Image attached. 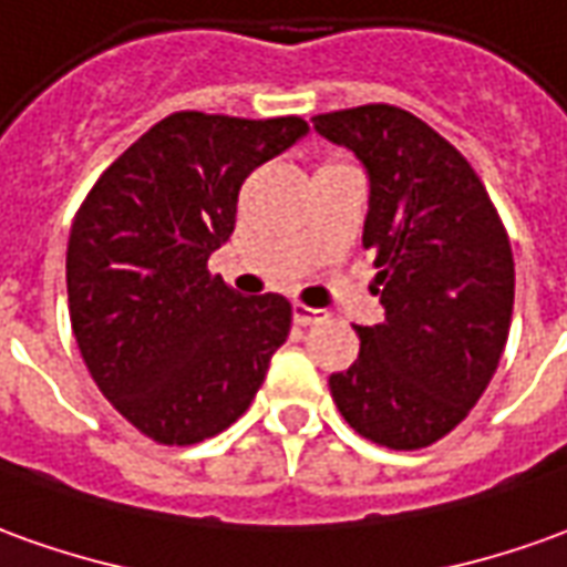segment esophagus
<instances>
[{"mask_svg":"<svg viewBox=\"0 0 567 567\" xmlns=\"http://www.w3.org/2000/svg\"><path fill=\"white\" fill-rule=\"evenodd\" d=\"M295 322L297 324H319V322H328V310H316V307H307V303H295Z\"/></svg>","mask_w":567,"mask_h":567,"instance_id":"obj_1","label":"esophagus"}]
</instances>
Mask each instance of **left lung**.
Returning a JSON list of instances; mask_svg holds the SVG:
<instances>
[{
	"instance_id": "8db88e82",
	"label": "left lung",
	"mask_w": 567,
	"mask_h": 567,
	"mask_svg": "<svg viewBox=\"0 0 567 567\" xmlns=\"http://www.w3.org/2000/svg\"><path fill=\"white\" fill-rule=\"evenodd\" d=\"M371 181L362 245L374 255L383 322L355 328L359 359L328 378L359 435L417 451L473 411L504 355L516 267L488 189L463 153L402 106L312 116Z\"/></svg>"
}]
</instances>
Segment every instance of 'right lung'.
Listing matches in <instances>:
<instances>
[{
  "label": "right lung",
  "mask_w": 567,
  "mask_h": 567,
  "mask_svg": "<svg viewBox=\"0 0 567 567\" xmlns=\"http://www.w3.org/2000/svg\"><path fill=\"white\" fill-rule=\"evenodd\" d=\"M300 116L172 113L79 205L66 297L97 390L159 445H196L243 417L291 331L282 295L243 297L208 270L245 177L307 134Z\"/></svg>",
  "instance_id": "add662e5"
}]
</instances>
